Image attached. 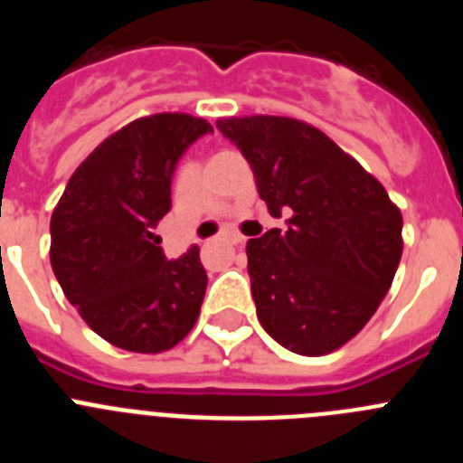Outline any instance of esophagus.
I'll return each mask as SVG.
<instances>
[{
    "label": "esophagus",
    "instance_id": "34e87169",
    "mask_svg": "<svg viewBox=\"0 0 463 463\" xmlns=\"http://www.w3.org/2000/svg\"><path fill=\"white\" fill-rule=\"evenodd\" d=\"M224 239H227L232 245H239V243H243L245 236H241L239 232H227V234H224Z\"/></svg>",
    "mask_w": 463,
    "mask_h": 463
}]
</instances>
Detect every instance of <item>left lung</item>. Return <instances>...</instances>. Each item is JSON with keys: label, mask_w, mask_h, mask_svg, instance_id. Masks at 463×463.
<instances>
[{"label": "left lung", "mask_w": 463, "mask_h": 463, "mask_svg": "<svg viewBox=\"0 0 463 463\" xmlns=\"http://www.w3.org/2000/svg\"><path fill=\"white\" fill-rule=\"evenodd\" d=\"M215 125L248 159L269 213L288 218L245 245L261 326L297 354L336 350L390 292L403 252L401 211L357 159L306 122L245 116Z\"/></svg>", "instance_id": "left-lung-1"}]
</instances>
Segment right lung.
<instances>
[{"label": "right lung", "mask_w": 463, "mask_h": 463, "mask_svg": "<svg viewBox=\"0 0 463 463\" xmlns=\"http://www.w3.org/2000/svg\"><path fill=\"white\" fill-rule=\"evenodd\" d=\"M203 118H138L90 153L51 218V264L90 329L129 353L169 350L190 334L208 276L199 248L166 260L155 227L171 211V178Z\"/></svg>", "instance_id": "1"}]
</instances>
